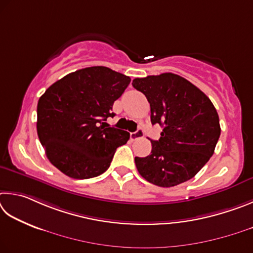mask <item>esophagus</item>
<instances>
[{
    "label": "esophagus",
    "mask_w": 253,
    "mask_h": 253,
    "mask_svg": "<svg viewBox=\"0 0 253 253\" xmlns=\"http://www.w3.org/2000/svg\"><path fill=\"white\" fill-rule=\"evenodd\" d=\"M144 135V132L142 129H138L135 132H132V133L130 134V138L132 141H135L138 140L140 138H142V136Z\"/></svg>",
    "instance_id": "1"
}]
</instances>
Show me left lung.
<instances>
[{
    "label": "left lung",
    "mask_w": 253,
    "mask_h": 253,
    "mask_svg": "<svg viewBox=\"0 0 253 253\" xmlns=\"http://www.w3.org/2000/svg\"><path fill=\"white\" fill-rule=\"evenodd\" d=\"M151 108V122L163 127L151 140V154L135 157L139 173L150 183L170 188L192 179L214 152L221 133L219 115L209 97L173 73L134 79Z\"/></svg>",
    "instance_id": "left-lung-1"
}]
</instances>
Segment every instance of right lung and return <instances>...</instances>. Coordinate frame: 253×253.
<instances>
[{"instance_id": "1", "label": "right lung", "mask_w": 253, "mask_h": 253, "mask_svg": "<svg viewBox=\"0 0 253 253\" xmlns=\"http://www.w3.org/2000/svg\"><path fill=\"white\" fill-rule=\"evenodd\" d=\"M131 79L105 66L75 71L40 97L37 130L48 160L73 179H90L109 169L126 131L105 123ZM108 126V128H105Z\"/></svg>"}]
</instances>
